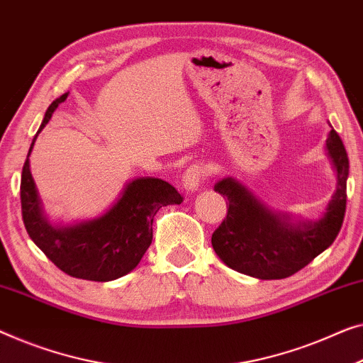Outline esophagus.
<instances>
[{"label": "esophagus", "instance_id": "34e87169", "mask_svg": "<svg viewBox=\"0 0 363 363\" xmlns=\"http://www.w3.org/2000/svg\"><path fill=\"white\" fill-rule=\"evenodd\" d=\"M206 177H208V169L203 164L190 165L185 170V173H183V180H182L183 190H185L186 193L196 191L198 186L201 185V182Z\"/></svg>", "mask_w": 363, "mask_h": 363}]
</instances>
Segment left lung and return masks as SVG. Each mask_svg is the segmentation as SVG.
<instances>
[{"mask_svg": "<svg viewBox=\"0 0 363 363\" xmlns=\"http://www.w3.org/2000/svg\"><path fill=\"white\" fill-rule=\"evenodd\" d=\"M325 149L337 173V188L318 220L293 223L288 214L270 211L230 177L214 185L229 204L228 216L211 238L214 252L225 265L260 280H281L306 267L334 242L347 204L349 157L334 129Z\"/></svg>", "mask_w": 363, "mask_h": 363, "instance_id": "8db88e82", "label": "left lung"}]
</instances>
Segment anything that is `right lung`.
<instances>
[{
	"instance_id": "right-lung-1",
	"label": "right lung",
	"mask_w": 363,
	"mask_h": 363,
	"mask_svg": "<svg viewBox=\"0 0 363 363\" xmlns=\"http://www.w3.org/2000/svg\"><path fill=\"white\" fill-rule=\"evenodd\" d=\"M67 96L68 93L62 94L47 108L40 129L45 128ZM35 138L21 175V209L29 238L47 259L70 277L111 281L128 275L152 244V224L157 211L162 206L180 204L182 194L160 178L140 177L124 186L118 201L101 216L77 224L52 225L42 209L29 169V155Z\"/></svg>"
}]
</instances>
